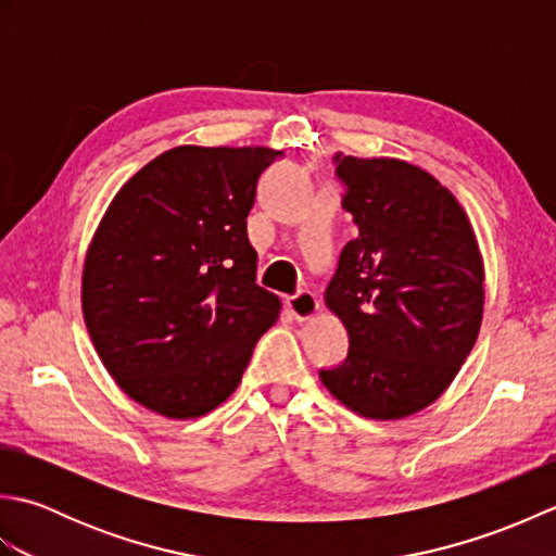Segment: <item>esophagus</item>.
Wrapping results in <instances>:
<instances>
[{"mask_svg":"<svg viewBox=\"0 0 556 556\" xmlns=\"http://www.w3.org/2000/svg\"><path fill=\"white\" fill-rule=\"evenodd\" d=\"M287 308L299 323H305V320H311L317 311H320V301L315 299L313 291H299L296 296L287 299Z\"/></svg>","mask_w":556,"mask_h":556,"instance_id":"34e87169","label":"esophagus"}]
</instances>
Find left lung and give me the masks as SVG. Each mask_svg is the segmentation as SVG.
<instances>
[{"label":"left lung","mask_w":556,"mask_h":556,"mask_svg":"<svg viewBox=\"0 0 556 556\" xmlns=\"http://www.w3.org/2000/svg\"><path fill=\"white\" fill-rule=\"evenodd\" d=\"M334 162L358 233L325 291L349 356L320 380L358 416L399 420L440 399L466 363L485 267L464 207L432 174L394 157Z\"/></svg>","instance_id":"1"}]
</instances>
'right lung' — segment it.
Wrapping results in <instances>:
<instances>
[{
    "label": "right lung",
    "mask_w": 556,
    "mask_h": 556,
    "mask_svg": "<svg viewBox=\"0 0 556 556\" xmlns=\"http://www.w3.org/2000/svg\"><path fill=\"white\" fill-rule=\"evenodd\" d=\"M281 150L179 146L114 195L83 265V317L140 406L198 418L241 382L281 303L255 285L245 217Z\"/></svg>",
    "instance_id": "obj_1"
}]
</instances>
